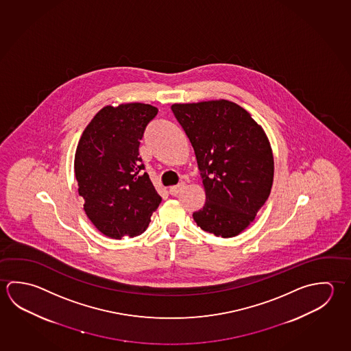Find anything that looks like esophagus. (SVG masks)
Returning a JSON list of instances; mask_svg holds the SVG:
<instances>
[{
    "label": "esophagus",
    "instance_id": "1",
    "mask_svg": "<svg viewBox=\"0 0 351 351\" xmlns=\"http://www.w3.org/2000/svg\"><path fill=\"white\" fill-rule=\"evenodd\" d=\"M184 189V184L181 182V184H175V186H171L170 189H169V192H170V195L171 196H176L180 191Z\"/></svg>",
    "mask_w": 351,
    "mask_h": 351
}]
</instances>
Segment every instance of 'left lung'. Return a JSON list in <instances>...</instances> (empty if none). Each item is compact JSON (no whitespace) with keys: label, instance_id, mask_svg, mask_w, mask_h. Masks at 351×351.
<instances>
[{"label":"left lung","instance_id":"8db88e82","mask_svg":"<svg viewBox=\"0 0 351 351\" xmlns=\"http://www.w3.org/2000/svg\"><path fill=\"white\" fill-rule=\"evenodd\" d=\"M171 110L193 147L206 192L193 219L215 237L238 235L270 196L269 138L249 112L228 99L175 104Z\"/></svg>","mask_w":351,"mask_h":351}]
</instances>
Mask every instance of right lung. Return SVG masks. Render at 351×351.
<instances>
[{
	"label": "right lung",
	"instance_id": "1",
	"mask_svg": "<svg viewBox=\"0 0 351 351\" xmlns=\"http://www.w3.org/2000/svg\"><path fill=\"white\" fill-rule=\"evenodd\" d=\"M156 114V107L139 102L106 106L77 144L74 170L84 209L112 239L141 235L160 204L139 156L144 130Z\"/></svg>",
	"mask_w": 351,
	"mask_h": 351
}]
</instances>
